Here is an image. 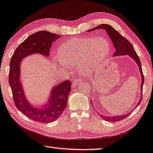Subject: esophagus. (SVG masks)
<instances>
[{
  "mask_svg": "<svg viewBox=\"0 0 153 153\" xmlns=\"http://www.w3.org/2000/svg\"><path fill=\"white\" fill-rule=\"evenodd\" d=\"M81 82H82V79H79V78H77V79H74V81H73V83H72V87H77L78 85L80 84Z\"/></svg>",
  "mask_w": 153,
  "mask_h": 153,
  "instance_id": "1",
  "label": "esophagus"
}]
</instances>
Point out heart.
Masks as SVG:
<instances>
[{
    "label": "heart",
    "instance_id": "1",
    "mask_svg": "<svg viewBox=\"0 0 153 153\" xmlns=\"http://www.w3.org/2000/svg\"><path fill=\"white\" fill-rule=\"evenodd\" d=\"M109 49V42L102 37L73 38L60 45L58 55L66 66L81 65L83 69L89 70L107 56Z\"/></svg>",
    "mask_w": 153,
    "mask_h": 153
}]
</instances>
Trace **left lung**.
Wrapping results in <instances>:
<instances>
[{"mask_svg":"<svg viewBox=\"0 0 153 153\" xmlns=\"http://www.w3.org/2000/svg\"><path fill=\"white\" fill-rule=\"evenodd\" d=\"M105 29L107 32L109 36L111 38V40L113 42V44L114 45V47L116 49L115 52L113 54V56H120V55H129L130 57H132L136 62L137 64V66L140 68V72L141 74V76L142 78L141 80V92L142 93V90H143V85L144 83V76L143 74V71H142L141 68V61L138 57V55L134 49L132 45L131 44L130 42L126 39L125 37H123L121 34H120L118 31L114 29L111 26L109 25L108 24H102L92 29L88 30V31H92L97 29ZM142 100V97L141 95V98L140 99V101L138 102L137 104L136 105V107L139 105ZM99 115H100V113H98ZM130 115V113H128V114H125L123 115H117L114 117H106L104 115H100L102 119H104L106 121L109 122H117L120 121L124 119H125L128 115Z\"/></svg>","mask_w":153,"mask_h":153,"instance_id":"obj_1","label":"left lung"}]
</instances>
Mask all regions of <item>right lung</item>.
Returning <instances> with one entry per match:
<instances>
[{"label": "right lung", "instance_id": "obj_1", "mask_svg": "<svg viewBox=\"0 0 153 153\" xmlns=\"http://www.w3.org/2000/svg\"><path fill=\"white\" fill-rule=\"evenodd\" d=\"M61 36L59 34L42 30L28 36L14 51L10 63L9 84L11 87L14 104L28 118L42 123L55 121L65 109L72 83L66 79L53 88L48 104L42 108L31 105L25 95L20 80V65L23 58L40 53L49 56L53 42Z\"/></svg>", "mask_w": 153, "mask_h": 153}]
</instances>
